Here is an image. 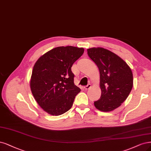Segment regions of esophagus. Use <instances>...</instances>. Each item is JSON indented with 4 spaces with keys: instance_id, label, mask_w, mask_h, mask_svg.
<instances>
[{
    "instance_id": "esophagus-1",
    "label": "esophagus",
    "mask_w": 151,
    "mask_h": 151,
    "mask_svg": "<svg viewBox=\"0 0 151 151\" xmlns=\"http://www.w3.org/2000/svg\"><path fill=\"white\" fill-rule=\"evenodd\" d=\"M91 87V84H88V85H87V86H86L84 87V89H85L86 90H87V89H89Z\"/></svg>"
}]
</instances>
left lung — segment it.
Wrapping results in <instances>:
<instances>
[{
	"mask_svg": "<svg viewBox=\"0 0 151 151\" xmlns=\"http://www.w3.org/2000/svg\"><path fill=\"white\" fill-rule=\"evenodd\" d=\"M87 54L100 72L101 96L94 106L103 112L112 111L125 101L132 89V70L125 61L109 50L93 47L87 49Z\"/></svg>",
	"mask_w": 151,
	"mask_h": 151,
	"instance_id": "obj_1",
	"label": "left lung"
}]
</instances>
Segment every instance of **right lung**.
Here are the masks:
<instances>
[{
    "label": "right lung",
    "instance_id": "obj_1",
    "mask_svg": "<svg viewBox=\"0 0 151 151\" xmlns=\"http://www.w3.org/2000/svg\"><path fill=\"white\" fill-rule=\"evenodd\" d=\"M84 49L73 46L58 47L35 62L30 80V89L38 104L52 116L68 111L81 91L74 85L71 67Z\"/></svg>",
    "mask_w": 151,
    "mask_h": 151
}]
</instances>
